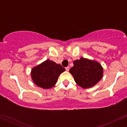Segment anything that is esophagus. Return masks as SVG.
Returning <instances> with one entry per match:
<instances>
[{
	"label": "esophagus",
	"instance_id": "obj_1",
	"mask_svg": "<svg viewBox=\"0 0 127 127\" xmlns=\"http://www.w3.org/2000/svg\"><path fill=\"white\" fill-rule=\"evenodd\" d=\"M69 69H70V67L68 66L65 67V70H66V71H68V70H69Z\"/></svg>",
	"mask_w": 127,
	"mask_h": 127
}]
</instances>
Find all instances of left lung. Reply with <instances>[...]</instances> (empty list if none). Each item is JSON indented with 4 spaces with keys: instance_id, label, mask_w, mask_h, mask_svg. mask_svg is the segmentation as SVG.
<instances>
[{
    "instance_id": "8db88e82",
    "label": "left lung",
    "mask_w": 127,
    "mask_h": 127,
    "mask_svg": "<svg viewBox=\"0 0 127 127\" xmlns=\"http://www.w3.org/2000/svg\"><path fill=\"white\" fill-rule=\"evenodd\" d=\"M73 64L69 72L73 76L76 83L83 88L93 87L103 77V68L98 62L81 58L74 61Z\"/></svg>"
}]
</instances>
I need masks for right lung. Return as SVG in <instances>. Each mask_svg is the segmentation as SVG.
Returning a JSON list of instances; mask_svg holds the SVG:
<instances>
[{"mask_svg": "<svg viewBox=\"0 0 127 127\" xmlns=\"http://www.w3.org/2000/svg\"><path fill=\"white\" fill-rule=\"evenodd\" d=\"M65 71L61 64L46 60L44 62L32 68V78L36 85L44 89L53 87L59 75Z\"/></svg>", "mask_w": 127, "mask_h": 127, "instance_id": "right-lung-1", "label": "right lung"}]
</instances>
